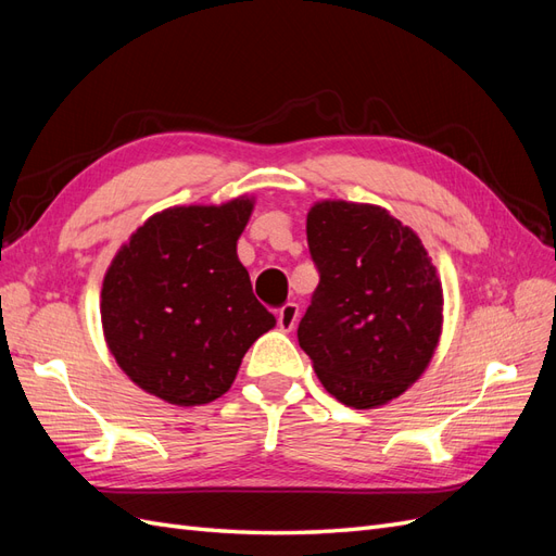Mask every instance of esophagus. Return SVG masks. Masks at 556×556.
<instances>
[{"mask_svg": "<svg viewBox=\"0 0 556 556\" xmlns=\"http://www.w3.org/2000/svg\"><path fill=\"white\" fill-rule=\"evenodd\" d=\"M296 319H299V306L296 304H285L280 311H278V327L280 331H292L296 327Z\"/></svg>", "mask_w": 556, "mask_h": 556, "instance_id": "esophagus-1", "label": "esophagus"}]
</instances>
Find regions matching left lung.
<instances>
[{"label":"left lung","mask_w":556,"mask_h":556,"mask_svg":"<svg viewBox=\"0 0 556 556\" xmlns=\"http://www.w3.org/2000/svg\"><path fill=\"white\" fill-rule=\"evenodd\" d=\"M319 282L299 345L325 390L376 408L425 374L443 329V288L417 233L374 204L317 201L306 217Z\"/></svg>","instance_id":"obj_1"}]
</instances>
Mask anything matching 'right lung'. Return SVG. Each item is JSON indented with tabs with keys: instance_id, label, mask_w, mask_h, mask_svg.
<instances>
[{
	"instance_id": "obj_1",
	"label": "right lung",
	"mask_w": 556,
	"mask_h": 556,
	"mask_svg": "<svg viewBox=\"0 0 556 556\" xmlns=\"http://www.w3.org/2000/svg\"><path fill=\"white\" fill-rule=\"evenodd\" d=\"M252 199L155 213L113 257L102 327L117 366L174 406L223 396L248 348L276 327L252 294L237 241Z\"/></svg>"
}]
</instances>
